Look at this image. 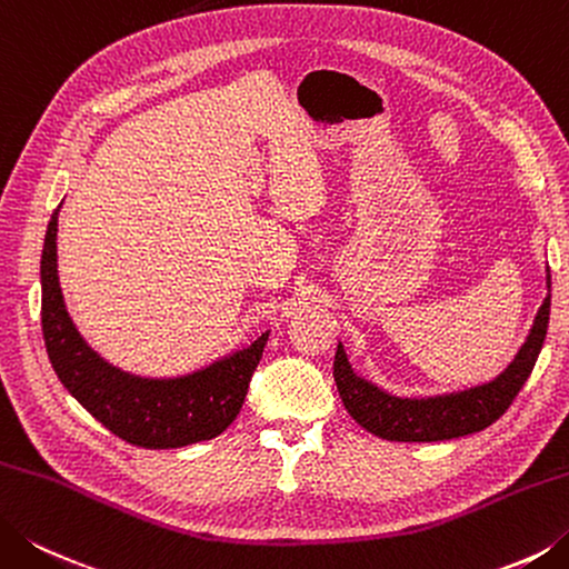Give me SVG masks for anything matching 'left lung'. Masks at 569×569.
<instances>
[{
	"mask_svg": "<svg viewBox=\"0 0 569 569\" xmlns=\"http://www.w3.org/2000/svg\"><path fill=\"white\" fill-rule=\"evenodd\" d=\"M548 297L535 315L530 335L516 357L496 379L476 383L470 389L433 393V396H393L381 386L359 377L339 341L335 357L337 391L353 421L383 441L401 443H433L470 436L496 423L508 411L522 383L528 381L535 361L540 357L550 321V270Z\"/></svg>",
	"mask_w": 569,
	"mask_h": 569,
	"instance_id": "left-lung-1",
	"label": "left lung"
}]
</instances>
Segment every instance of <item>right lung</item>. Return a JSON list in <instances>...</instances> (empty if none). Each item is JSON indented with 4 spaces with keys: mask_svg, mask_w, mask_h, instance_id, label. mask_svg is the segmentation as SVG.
I'll use <instances>...</instances> for the list:
<instances>
[{
    "mask_svg": "<svg viewBox=\"0 0 569 569\" xmlns=\"http://www.w3.org/2000/svg\"><path fill=\"white\" fill-rule=\"evenodd\" d=\"M59 210L41 250V331L53 371L96 421L126 443L180 448L220 436L238 418L270 331L180 377H141L89 347L63 302L57 262Z\"/></svg>",
    "mask_w": 569,
    "mask_h": 569,
    "instance_id": "right-lung-1",
    "label": "right lung"
}]
</instances>
